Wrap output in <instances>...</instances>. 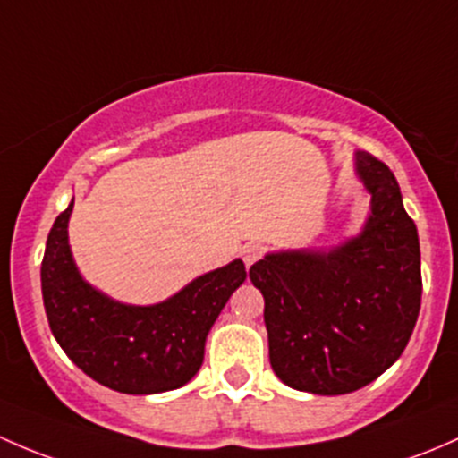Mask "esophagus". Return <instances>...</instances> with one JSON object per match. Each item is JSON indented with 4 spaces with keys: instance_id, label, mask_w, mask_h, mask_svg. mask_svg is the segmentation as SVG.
<instances>
[{
    "instance_id": "esophagus-1",
    "label": "esophagus",
    "mask_w": 458,
    "mask_h": 458,
    "mask_svg": "<svg viewBox=\"0 0 458 458\" xmlns=\"http://www.w3.org/2000/svg\"><path fill=\"white\" fill-rule=\"evenodd\" d=\"M262 253H264L262 244L249 242V244H244V249H242V260H244V264H247V267H251L253 262L260 260Z\"/></svg>"
}]
</instances>
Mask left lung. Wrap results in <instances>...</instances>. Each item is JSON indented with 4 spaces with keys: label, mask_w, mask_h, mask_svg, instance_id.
<instances>
[{
    "label": "left lung",
    "mask_w": 458,
    "mask_h": 458,
    "mask_svg": "<svg viewBox=\"0 0 458 458\" xmlns=\"http://www.w3.org/2000/svg\"><path fill=\"white\" fill-rule=\"evenodd\" d=\"M370 209L331 247L268 251L249 268L264 298L268 360L277 379L310 394H346L402 357L421 306L417 225L394 174L352 154Z\"/></svg>",
    "instance_id": "obj_1"
}]
</instances>
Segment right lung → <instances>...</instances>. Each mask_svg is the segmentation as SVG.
Wrapping results in <instances>:
<instances>
[{"label":"right lung","instance_id":"right-lung-1","mask_svg":"<svg viewBox=\"0 0 458 458\" xmlns=\"http://www.w3.org/2000/svg\"><path fill=\"white\" fill-rule=\"evenodd\" d=\"M74 200L55 220L41 262L50 331L65 355L106 388L157 394L194 379L205 342L233 291L247 280L240 258L194 277L157 304H127L92 286L70 249Z\"/></svg>","mask_w":458,"mask_h":458}]
</instances>
